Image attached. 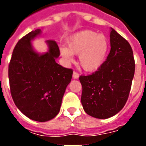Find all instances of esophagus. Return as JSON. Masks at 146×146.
Returning <instances> with one entry per match:
<instances>
[{
    "mask_svg": "<svg viewBox=\"0 0 146 146\" xmlns=\"http://www.w3.org/2000/svg\"><path fill=\"white\" fill-rule=\"evenodd\" d=\"M73 77L74 79H78V77H79V73L76 72V71H74L73 73Z\"/></svg>",
    "mask_w": 146,
    "mask_h": 146,
    "instance_id": "1",
    "label": "esophagus"
}]
</instances>
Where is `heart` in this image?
Here are the masks:
<instances>
[{
	"label": "heart",
	"instance_id": "heart-1",
	"mask_svg": "<svg viewBox=\"0 0 146 146\" xmlns=\"http://www.w3.org/2000/svg\"><path fill=\"white\" fill-rule=\"evenodd\" d=\"M109 40L104 34L94 30H83L75 33L68 41V48H60V53L67 62L73 61V55L79 54V63L87 72L99 69L107 56Z\"/></svg>",
	"mask_w": 146,
	"mask_h": 146
}]
</instances>
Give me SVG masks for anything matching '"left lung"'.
<instances>
[{
    "label": "left lung",
    "mask_w": 146,
    "mask_h": 146,
    "mask_svg": "<svg viewBox=\"0 0 146 146\" xmlns=\"http://www.w3.org/2000/svg\"><path fill=\"white\" fill-rule=\"evenodd\" d=\"M110 52L102 66L91 75L80 76L81 103L87 114L107 119L122 110L135 75L133 51L127 40L111 28Z\"/></svg>",
    "instance_id": "8db88e82"
}]
</instances>
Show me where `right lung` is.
Instances as JSON below:
<instances>
[{
	"label": "right lung",
	"instance_id": "1",
	"mask_svg": "<svg viewBox=\"0 0 146 146\" xmlns=\"http://www.w3.org/2000/svg\"><path fill=\"white\" fill-rule=\"evenodd\" d=\"M40 30L21 38L15 45L8 66V79L15 104L25 116L45 122L57 116L73 70L55 60L60 54L54 40H48V51L39 54L33 50L32 40Z\"/></svg>",
	"mask_w": 146,
	"mask_h": 146
}]
</instances>
